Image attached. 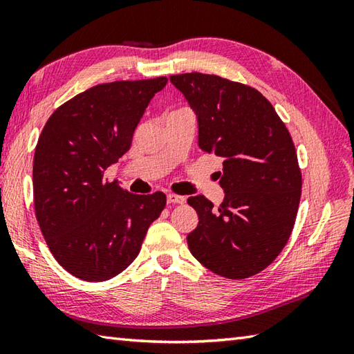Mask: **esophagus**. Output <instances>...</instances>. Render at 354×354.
<instances>
[{
	"mask_svg": "<svg viewBox=\"0 0 354 354\" xmlns=\"http://www.w3.org/2000/svg\"><path fill=\"white\" fill-rule=\"evenodd\" d=\"M167 202H169V204H184L185 198L179 196V194H175V193H169L167 194Z\"/></svg>",
	"mask_w": 354,
	"mask_h": 354,
	"instance_id": "1",
	"label": "esophagus"
}]
</instances>
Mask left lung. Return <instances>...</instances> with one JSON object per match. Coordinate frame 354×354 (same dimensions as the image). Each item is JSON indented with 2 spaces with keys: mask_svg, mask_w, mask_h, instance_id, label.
<instances>
[{
  "mask_svg": "<svg viewBox=\"0 0 354 354\" xmlns=\"http://www.w3.org/2000/svg\"><path fill=\"white\" fill-rule=\"evenodd\" d=\"M198 115L199 147L223 160L222 204L192 196L199 223L190 252L212 272L242 280L288 243L301 198V169L288 127L257 89L216 74L170 76Z\"/></svg>",
  "mask_w": 354,
  "mask_h": 354,
  "instance_id": "8db88e82",
  "label": "left lung"
}]
</instances>
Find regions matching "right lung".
Here are the masks:
<instances>
[{
    "instance_id": "add662e5",
    "label": "right lung",
    "mask_w": 354,
    "mask_h": 354,
    "mask_svg": "<svg viewBox=\"0 0 354 354\" xmlns=\"http://www.w3.org/2000/svg\"><path fill=\"white\" fill-rule=\"evenodd\" d=\"M167 77L100 84L61 104L33 160L35 214L53 257L85 281H106L137 257L167 198L140 196L103 178Z\"/></svg>"
}]
</instances>
